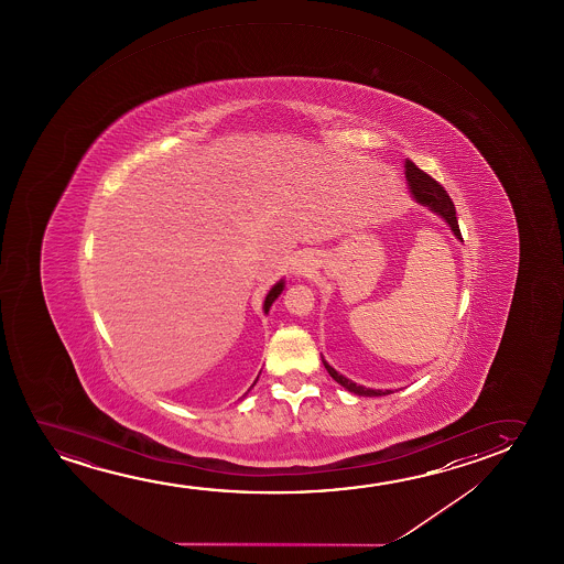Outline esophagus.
<instances>
[{
	"label": "esophagus",
	"mask_w": 564,
	"mask_h": 564,
	"mask_svg": "<svg viewBox=\"0 0 564 564\" xmlns=\"http://www.w3.org/2000/svg\"><path fill=\"white\" fill-rule=\"evenodd\" d=\"M312 270H314V262L308 260V258H299V260H294L293 271L296 275H308Z\"/></svg>",
	"instance_id": "esophagus-1"
}]
</instances>
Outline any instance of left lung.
I'll return each instance as SVG.
<instances>
[{"label":"left lung","instance_id":"8db88e82","mask_svg":"<svg viewBox=\"0 0 564 564\" xmlns=\"http://www.w3.org/2000/svg\"><path fill=\"white\" fill-rule=\"evenodd\" d=\"M404 167H406V181H409L410 193L416 198V202L424 204L432 212H435L437 216L443 217L447 221L448 227L455 232L456 239L463 240V235H460V229H458V219H456L455 204L451 200L447 191L435 178L430 177L425 171L420 170L416 163L406 160ZM322 362H324L325 370L329 371V376L339 386L350 391V393L360 394V397H383V394L391 393V391H379V389L356 386L355 381H350L345 376H340L339 371L333 370L332 366L325 362L324 356H322Z\"/></svg>","mask_w":564,"mask_h":564}]
</instances>
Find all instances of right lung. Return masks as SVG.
<instances>
[{"mask_svg":"<svg viewBox=\"0 0 564 564\" xmlns=\"http://www.w3.org/2000/svg\"><path fill=\"white\" fill-rule=\"evenodd\" d=\"M283 286H285V283H283V279L279 281V283H275V285L271 286L270 293H268V296H265V301H263V312L268 314L271 308V304L275 302V299H278L279 294H281V291H283Z\"/></svg>","mask_w":564,"mask_h":564,"instance_id":"obj_1","label":"right lung"}]
</instances>
